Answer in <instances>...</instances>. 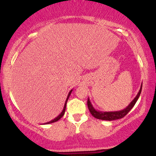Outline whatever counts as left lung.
<instances>
[{"label":"left lung","mask_w":156,"mask_h":156,"mask_svg":"<svg viewBox=\"0 0 156 156\" xmlns=\"http://www.w3.org/2000/svg\"><path fill=\"white\" fill-rule=\"evenodd\" d=\"M142 84L140 85V88L139 89L137 95L136 97L132 100V101L125 108L120 111H116V112H101V111H98L94 107L92 104L88 97V100H87V106H88L89 110L91 115L94 117V118L97 119H101V120H105V121H114L116 120V119H119L124 117L128 113H129L132 108L133 107L136 101H138V98H139L140 93H141L142 89Z\"/></svg>","instance_id":"1"}]
</instances>
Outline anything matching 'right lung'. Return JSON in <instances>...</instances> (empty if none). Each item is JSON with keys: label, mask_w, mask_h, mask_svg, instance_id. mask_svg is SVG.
Masks as SVG:
<instances>
[{"label": "right lung", "mask_w": 156, "mask_h": 156, "mask_svg": "<svg viewBox=\"0 0 156 156\" xmlns=\"http://www.w3.org/2000/svg\"><path fill=\"white\" fill-rule=\"evenodd\" d=\"M73 91V89H71V90L69 91V94H68V95H67V99H66V101H65V106H64V108H63V109H62V112L60 113V114H59L58 116H57V117H55V118L54 119H52V120H51L50 121H49V122H47V123H42V125L43 124H50V123H54V122H56V121H59V119H60L63 116H64V114H65V109H66V105H67V101H68V99H69V96H70V94H71V93H72V91Z\"/></svg>", "instance_id": "right-lung-1"}]
</instances>
